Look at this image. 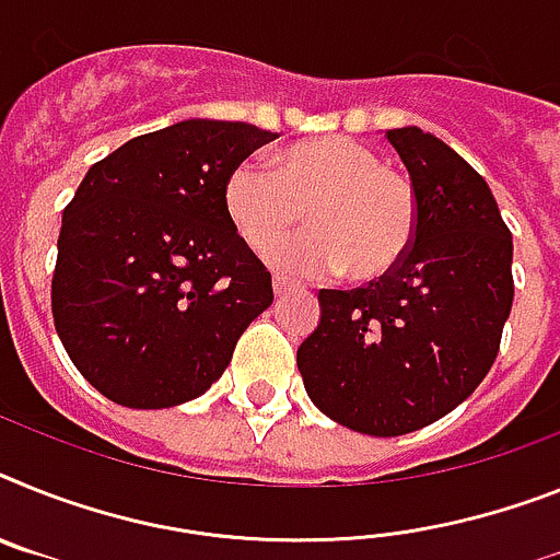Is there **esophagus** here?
<instances>
[{
	"instance_id": "obj_1",
	"label": "esophagus",
	"mask_w": 560,
	"mask_h": 560,
	"mask_svg": "<svg viewBox=\"0 0 560 560\" xmlns=\"http://www.w3.org/2000/svg\"><path fill=\"white\" fill-rule=\"evenodd\" d=\"M272 290H276V295L288 293V290H295V284L290 279H284V276H272Z\"/></svg>"
}]
</instances>
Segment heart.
I'll use <instances>...</instances> for the list:
<instances>
[{"label": "heart", "mask_w": 560, "mask_h": 560, "mask_svg": "<svg viewBox=\"0 0 560 560\" xmlns=\"http://www.w3.org/2000/svg\"><path fill=\"white\" fill-rule=\"evenodd\" d=\"M224 208L253 250H267L307 218L314 233L272 247V265L299 276L341 267L352 281L396 270L418 219L410 182L345 136L290 144L272 173L242 162L224 182Z\"/></svg>", "instance_id": "obj_1"}]
</instances>
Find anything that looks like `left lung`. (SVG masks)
Listing matches in <instances>:
<instances>
[{
	"label": "left lung",
	"instance_id": "left-lung-1",
	"mask_svg": "<svg viewBox=\"0 0 560 560\" xmlns=\"http://www.w3.org/2000/svg\"><path fill=\"white\" fill-rule=\"evenodd\" d=\"M416 192L410 250L378 281L322 290L295 364L310 401L364 435L439 421L490 373L512 310V236L490 185L421 128L387 130Z\"/></svg>",
	"mask_w": 560,
	"mask_h": 560
}]
</instances>
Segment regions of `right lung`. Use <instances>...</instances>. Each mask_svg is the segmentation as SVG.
<instances>
[{"label": "right lung", "instance_id": "right-lung-1", "mask_svg": "<svg viewBox=\"0 0 560 560\" xmlns=\"http://www.w3.org/2000/svg\"><path fill=\"white\" fill-rule=\"evenodd\" d=\"M276 133L185 119L96 162L65 208L54 322L110 401L164 410L208 393L272 281L230 222L224 182Z\"/></svg>", "mask_w": 560, "mask_h": 560}]
</instances>
